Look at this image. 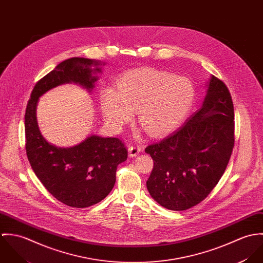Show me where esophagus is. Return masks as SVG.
Returning a JSON list of instances; mask_svg holds the SVG:
<instances>
[{
    "mask_svg": "<svg viewBox=\"0 0 263 263\" xmlns=\"http://www.w3.org/2000/svg\"><path fill=\"white\" fill-rule=\"evenodd\" d=\"M142 152V148L139 146H132L128 148V154L130 157H136Z\"/></svg>",
    "mask_w": 263,
    "mask_h": 263,
    "instance_id": "1",
    "label": "esophagus"
}]
</instances>
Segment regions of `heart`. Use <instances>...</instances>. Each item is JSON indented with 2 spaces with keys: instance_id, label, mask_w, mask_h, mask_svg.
Instances as JSON below:
<instances>
[{
  "instance_id": "b5f03b06",
  "label": "heart",
  "mask_w": 263,
  "mask_h": 263,
  "mask_svg": "<svg viewBox=\"0 0 263 263\" xmlns=\"http://www.w3.org/2000/svg\"><path fill=\"white\" fill-rule=\"evenodd\" d=\"M194 98V86L186 78L146 68L124 73L117 90L102 91L100 102L104 117L113 126L124 125L138 111L141 126L152 136H161L183 121Z\"/></svg>"
}]
</instances>
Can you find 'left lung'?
Here are the masks:
<instances>
[{
  "instance_id": "obj_1",
  "label": "left lung",
  "mask_w": 263,
  "mask_h": 263,
  "mask_svg": "<svg viewBox=\"0 0 263 263\" xmlns=\"http://www.w3.org/2000/svg\"><path fill=\"white\" fill-rule=\"evenodd\" d=\"M234 106L225 83L211 77L199 110L145 152L154 160L147 181L151 196L171 211L201 202L225 172L234 148Z\"/></svg>"
}]
</instances>
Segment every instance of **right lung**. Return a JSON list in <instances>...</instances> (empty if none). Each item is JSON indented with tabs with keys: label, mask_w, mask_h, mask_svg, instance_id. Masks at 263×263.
I'll return each instance as SVG.
<instances>
[{
	"label": "right lung",
	"mask_w": 263,
	"mask_h": 263,
	"mask_svg": "<svg viewBox=\"0 0 263 263\" xmlns=\"http://www.w3.org/2000/svg\"><path fill=\"white\" fill-rule=\"evenodd\" d=\"M101 64L84 58H72L35 84L25 112V138L28 161L40 182L61 202L87 208L104 199L115 184L118 164L127 159V150L117 138L91 136L71 148H58L41 135L36 119L38 99L48 90L66 83L93 89ZM97 69L92 70L90 67Z\"/></svg>",
	"instance_id": "right-lung-1"
}]
</instances>
